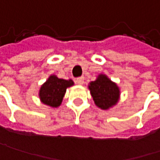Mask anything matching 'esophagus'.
Wrapping results in <instances>:
<instances>
[{"mask_svg":"<svg viewBox=\"0 0 160 160\" xmlns=\"http://www.w3.org/2000/svg\"><path fill=\"white\" fill-rule=\"evenodd\" d=\"M84 82H85V78H84V77H79V78H77V79L75 80V83H76L77 85H79V86H82V85L84 84Z\"/></svg>","mask_w":160,"mask_h":160,"instance_id":"esophagus-1","label":"esophagus"}]
</instances>
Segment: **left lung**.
Segmentation results:
<instances>
[{
    "label": "left lung",
    "instance_id": "obj_1",
    "mask_svg": "<svg viewBox=\"0 0 160 160\" xmlns=\"http://www.w3.org/2000/svg\"><path fill=\"white\" fill-rule=\"evenodd\" d=\"M88 89L96 106L103 110L113 108L119 101V87L106 74H98L95 81L88 84Z\"/></svg>",
    "mask_w": 160,
    "mask_h": 160
}]
</instances>
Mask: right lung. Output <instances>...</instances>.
<instances>
[{
	"label": "right lung",
	"mask_w": 160,
	"mask_h": 160,
	"mask_svg": "<svg viewBox=\"0 0 160 160\" xmlns=\"http://www.w3.org/2000/svg\"><path fill=\"white\" fill-rule=\"evenodd\" d=\"M72 86H74L73 80H65L51 74L41 86L38 94L40 101L51 108H58L62 104L66 89Z\"/></svg>",
	"instance_id": "add662e5"
}]
</instances>
